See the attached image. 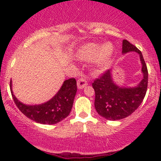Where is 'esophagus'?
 Segmentation results:
<instances>
[{
    "mask_svg": "<svg viewBox=\"0 0 161 161\" xmlns=\"http://www.w3.org/2000/svg\"><path fill=\"white\" fill-rule=\"evenodd\" d=\"M87 81L85 78H80V79H78L77 81V86L79 87V89H82L87 86Z\"/></svg>",
    "mask_w": 161,
    "mask_h": 161,
    "instance_id": "34e87169",
    "label": "esophagus"
}]
</instances>
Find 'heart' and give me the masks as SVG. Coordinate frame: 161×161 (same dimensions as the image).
Here are the masks:
<instances>
[{"label": "heart", "mask_w": 161, "mask_h": 161, "mask_svg": "<svg viewBox=\"0 0 161 161\" xmlns=\"http://www.w3.org/2000/svg\"><path fill=\"white\" fill-rule=\"evenodd\" d=\"M113 53V47L111 44L107 43L100 46L96 43H87L80 48L78 52V57L84 60H93L100 66L107 64Z\"/></svg>", "instance_id": "1"}]
</instances>
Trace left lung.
I'll list each match as a JSON object with an SVG mask.
<instances>
[{"label": "left lung", "mask_w": 161, "mask_h": 161, "mask_svg": "<svg viewBox=\"0 0 161 161\" xmlns=\"http://www.w3.org/2000/svg\"><path fill=\"white\" fill-rule=\"evenodd\" d=\"M137 52L140 56L142 64V71L143 79L134 88L118 87L112 81L111 70L105 71L92 83L95 91L94 105L97 113L111 121L121 120L131 114L142 103L148 86V70L141 51L129 43L122 41V52Z\"/></svg>", "instance_id": "obj_1"}]
</instances>
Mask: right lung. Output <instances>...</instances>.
Wrapping results in <instances>:
<instances>
[{
	"mask_svg": "<svg viewBox=\"0 0 161 161\" xmlns=\"http://www.w3.org/2000/svg\"><path fill=\"white\" fill-rule=\"evenodd\" d=\"M10 87L12 98L19 111L32 121L44 125L56 124L69 116L77 91L75 79L71 78L64 81L58 93L48 102L29 106L22 103L14 97L11 90V80Z\"/></svg>",
	"mask_w": 161,
	"mask_h": 161,
	"instance_id": "obj_1",
	"label": "right lung"
}]
</instances>
